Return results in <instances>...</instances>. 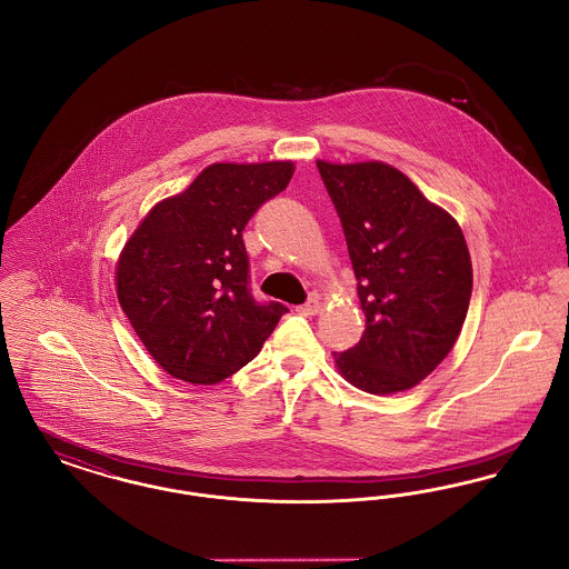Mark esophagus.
<instances>
[{"label":"esophagus","instance_id":"34e87169","mask_svg":"<svg viewBox=\"0 0 569 569\" xmlns=\"http://www.w3.org/2000/svg\"><path fill=\"white\" fill-rule=\"evenodd\" d=\"M320 309H322V302H320V298H309L305 305L297 307V311L300 313V316H316Z\"/></svg>","mask_w":569,"mask_h":569}]
</instances>
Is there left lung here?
I'll return each instance as SVG.
<instances>
[{
  "label": "left lung",
  "mask_w": 569,
  "mask_h": 569,
  "mask_svg": "<svg viewBox=\"0 0 569 569\" xmlns=\"http://www.w3.org/2000/svg\"><path fill=\"white\" fill-rule=\"evenodd\" d=\"M341 217L358 298L360 341L335 367L369 395L406 392L459 339L471 298V258L459 221L390 163L318 160Z\"/></svg>",
  "instance_id": "1"
}]
</instances>
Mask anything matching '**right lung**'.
<instances>
[{
    "label": "right lung",
    "instance_id": "obj_1",
    "mask_svg": "<svg viewBox=\"0 0 569 569\" xmlns=\"http://www.w3.org/2000/svg\"><path fill=\"white\" fill-rule=\"evenodd\" d=\"M295 162L207 166L138 223L114 264L123 313L172 378L213 386L251 362L288 307L249 295L247 221Z\"/></svg>",
    "mask_w": 569,
    "mask_h": 569
}]
</instances>
